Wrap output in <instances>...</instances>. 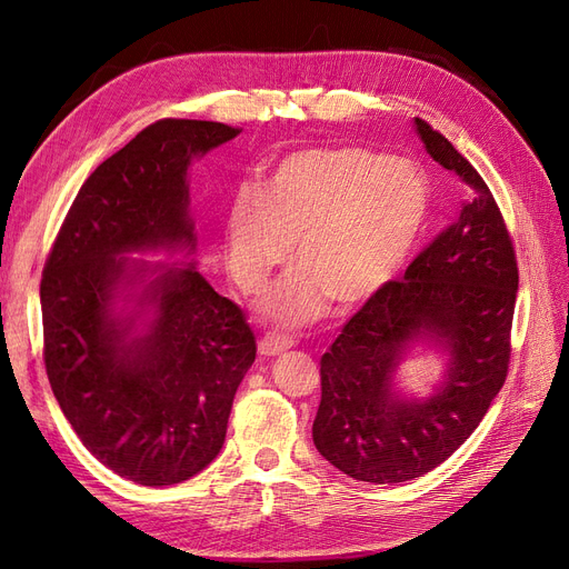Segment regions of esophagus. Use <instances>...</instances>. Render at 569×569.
Here are the masks:
<instances>
[{
	"instance_id": "obj_1",
	"label": "esophagus",
	"mask_w": 569,
	"mask_h": 569,
	"mask_svg": "<svg viewBox=\"0 0 569 569\" xmlns=\"http://www.w3.org/2000/svg\"><path fill=\"white\" fill-rule=\"evenodd\" d=\"M292 347L290 338H281V335H264V338L258 342V353L260 356H279Z\"/></svg>"
}]
</instances>
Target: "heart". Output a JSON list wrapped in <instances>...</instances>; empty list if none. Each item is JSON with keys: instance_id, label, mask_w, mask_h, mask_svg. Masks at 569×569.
Returning a JSON list of instances; mask_svg holds the SVG:
<instances>
[{"instance_id": "1", "label": "heart", "mask_w": 569, "mask_h": 569, "mask_svg": "<svg viewBox=\"0 0 569 569\" xmlns=\"http://www.w3.org/2000/svg\"><path fill=\"white\" fill-rule=\"evenodd\" d=\"M429 182L408 159L366 147H311L273 163L260 192H239L224 213L227 264L252 296L288 260L283 281L258 302L281 328L347 311L387 288L408 264L429 216Z\"/></svg>"}]
</instances>
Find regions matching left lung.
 I'll return each instance as SVG.
<instances>
[{
  "instance_id": "1",
  "label": "left lung",
  "mask_w": 569,
  "mask_h": 569,
  "mask_svg": "<svg viewBox=\"0 0 569 569\" xmlns=\"http://www.w3.org/2000/svg\"><path fill=\"white\" fill-rule=\"evenodd\" d=\"M436 163L461 187L457 220L351 317L321 359L313 446L353 480L391 486L446 461L476 431L509 368L518 267L507 224L476 168L415 119ZM415 348L447 366L429 395L400 387Z\"/></svg>"
}]
</instances>
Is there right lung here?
<instances>
[{"mask_svg":"<svg viewBox=\"0 0 569 569\" xmlns=\"http://www.w3.org/2000/svg\"><path fill=\"white\" fill-rule=\"evenodd\" d=\"M239 133L197 119L147 126L81 184L41 277L56 401L87 450L138 486H176L220 455L256 361L241 309L192 258L189 168Z\"/></svg>","mask_w":569,"mask_h":569,"instance_id":"1","label":"right lung"}]
</instances>
